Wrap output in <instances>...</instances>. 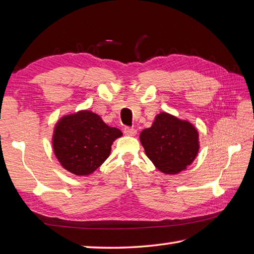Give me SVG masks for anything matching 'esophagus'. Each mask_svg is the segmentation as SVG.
Listing matches in <instances>:
<instances>
[{"label": "esophagus", "mask_w": 254, "mask_h": 254, "mask_svg": "<svg viewBox=\"0 0 254 254\" xmlns=\"http://www.w3.org/2000/svg\"><path fill=\"white\" fill-rule=\"evenodd\" d=\"M124 134H126V135H128V136H134L136 134V130L135 128H133V127H124Z\"/></svg>", "instance_id": "obj_1"}]
</instances>
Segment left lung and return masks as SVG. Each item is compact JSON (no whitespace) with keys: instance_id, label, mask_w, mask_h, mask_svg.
Here are the masks:
<instances>
[{"instance_id":"obj_1","label":"left lung","mask_w":254,"mask_h":254,"mask_svg":"<svg viewBox=\"0 0 254 254\" xmlns=\"http://www.w3.org/2000/svg\"><path fill=\"white\" fill-rule=\"evenodd\" d=\"M141 143L156 168L176 175L190 165L198 152V133L190 122L161 112L142 131Z\"/></svg>"}]
</instances>
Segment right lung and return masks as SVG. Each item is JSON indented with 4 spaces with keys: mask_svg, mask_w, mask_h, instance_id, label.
<instances>
[{
    "mask_svg": "<svg viewBox=\"0 0 254 254\" xmlns=\"http://www.w3.org/2000/svg\"><path fill=\"white\" fill-rule=\"evenodd\" d=\"M122 132L85 110L63 117L53 134V149L64 169L76 176L94 172L109 157L111 145Z\"/></svg>",
    "mask_w": 254,
    "mask_h": 254,
    "instance_id": "add662e5",
    "label": "right lung"
}]
</instances>
